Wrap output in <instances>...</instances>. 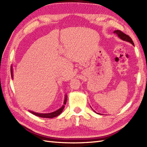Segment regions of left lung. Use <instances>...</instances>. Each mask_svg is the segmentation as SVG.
Here are the masks:
<instances>
[{
	"instance_id": "obj_1",
	"label": "left lung",
	"mask_w": 147,
	"mask_h": 147,
	"mask_svg": "<svg viewBox=\"0 0 147 147\" xmlns=\"http://www.w3.org/2000/svg\"><path fill=\"white\" fill-rule=\"evenodd\" d=\"M113 33L117 34V35L118 37H119L120 39H121V40H123V41H126V42H128L130 43V44H131L133 45H134V42L133 40H131V38L128 36V35H126L125 34H124L123 32H122L120 30H114L113 31ZM95 112V111H94ZM98 114H100L98 113H97Z\"/></svg>"
}]
</instances>
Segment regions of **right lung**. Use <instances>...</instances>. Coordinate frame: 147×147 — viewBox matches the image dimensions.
<instances>
[{
	"mask_svg": "<svg viewBox=\"0 0 147 147\" xmlns=\"http://www.w3.org/2000/svg\"><path fill=\"white\" fill-rule=\"evenodd\" d=\"M10 71H11V76L12 78H13V69L12 67H11V69H10ZM67 94H65V99H64V102H63V105L62 106V107L58 110H57L55 112H53L51 113H37V112H34L33 111H30L29 112L30 113H32L34 115H36L37 117H42V118H48V119H52V118L57 117L58 115H59L60 113L62 112V111L65 107V105L67 103Z\"/></svg>",
	"mask_w": 147,
	"mask_h": 147,
	"instance_id": "1",
	"label": "right lung"
}]
</instances>
